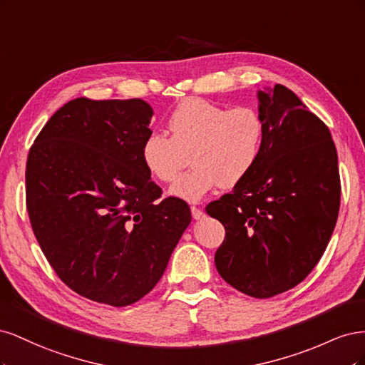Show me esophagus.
I'll return each mask as SVG.
<instances>
[{"mask_svg": "<svg viewBox=\"0 0 365 365\" xmlns=\"http://www.w3.org/2000/svg\"><path fill=\"white\" fill-rule=\"evenodd\" d=\"M192 210V216H193V219H196V220H200V219H202V217H205V213L202 212L201 208H197V207H192L190 208Z\"/></svg>", "mask_w": 365, "mask_h": 365, "instance_id": "34e87169", "label": "esophagus"}]
</instances>
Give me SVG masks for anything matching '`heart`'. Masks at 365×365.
Returning <instances> with one entry per match:
<instances>
[{
	"instance_id": "b5f03b06",
	"label": "heart",
	"mask_w": 365,
	"mask_h": 365,
	"mask_svg": "<svg viewBox=\"0 0 365 365\" xmlns=\"http://www.w3.org/2000/svg\"><path fill=\"white\" fill-rule=\"evenodd\" d=\"M168 126L170 137L153 130L141 143V161L149 173L170 182L187 164L193 169L176 180L170 195L197 202L217 187L239 184L257 164L264 125L256 109H227L205 98L192 97L176 105Z\"/></svg>"
}]
</instances>
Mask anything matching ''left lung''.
Masks as SVG:
<instances>
[{
  "mask_svg": "<svg viewBox=\"0 0 365 365\" xmlns=\"http://www.w3.org/2000/svg\"><path fill=\"white\" fill-rule=\"evenodd\" d=\"M264 125L254 169L207 205L225 239L215 254L228 284L269 298L303 282L329 244L339 212L338 155L327 126L283 85L257 91Z\"/></svg>",
  "mask_w": 365,
  "mask_h": 365,
  "instance_id": "left-lung-1",
  "label": "left lung"
}]
</instances>
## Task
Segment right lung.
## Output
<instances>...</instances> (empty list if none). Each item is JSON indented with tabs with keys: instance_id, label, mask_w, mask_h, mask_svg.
Instances as JSON below:
<instances>
[{
	"instance_id": "1",
	"label": "right lung",
	"mask_w": 365,
	"mask_h": 365,
	"mask_svg": "<svg viewBox=\"0 0 365 365\" xmlns=\"http://www.w3.org/2000/svg\"><path fill=\"white\" fill-rule=\"evenodd\" d=\"M152 106L141 98H76L51 115L30 149L27 212L42 252L82 297L123 307L158 283L192 222L141 161Z\"/></svg>"
}]
</instances>
